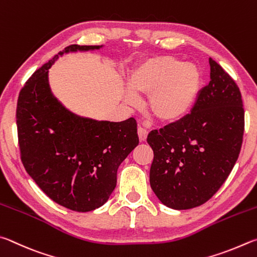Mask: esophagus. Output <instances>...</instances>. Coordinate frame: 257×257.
Wrapping results in <instances>:
<instances>
[{
	"label": "esophagus",
	"mask_w": 257,
	"mask_h": 257,
	"mask_svg": "<svg viewBox=\"0 0 257 257\" xmlns=\"http://www.w3.org/2000/svg\"><path fill=\"white\" fill-rule=\"evenodd\" d=\"M138 136H139V139H140L141 142L146 141L147 140V137H148V131H147L145 127H142V126H139Z\"/></svg>",
	"instance_id": "34e87169"
}]
</instances>
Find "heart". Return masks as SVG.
Returning <instances> with one entry per match:
<instances>
[{
    "mask_svg": "<svg viewBox=\"0 0 257 257\" xmlns=\"http://www.w3.org/2000/svg\"><path fill=\"white\" fill-rule=\"evenodd\" d=\"M201 74L192 63L183 64L173 57L147 60L128 75L125 101L137 105V96H148V109L157 119L173 123L185 117L194 103Z\"/></svg>",
    "mask_w": 257,
    "mask_h": 257,
    "instance_id": "1",
    "label": "heart"
}]
</instances>
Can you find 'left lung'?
<instances>
[{"label":"left lung","instance_id":"1","mask_svg":"<svg viewBox=\"0 0 257 257\" xmlns=\"http://www.w3.org/2000/svg\"><path fill=\"white\" fill-rule=\"evenodd\" d=\"M210 82L191 114L147 141L154 150L150 185L168 208L187 210L205 203L221 187L239 156L245 126L241 93L212 58Z\"/></svg>","mask_w":257,"mask_h":257}]
</instances>
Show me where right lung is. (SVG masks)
<instances>
[{
    "label": "right lung",
    "mask_w": 257,
    "mask_h": 257,
    "mask_svg": "<svg viewBox=\"0 0 257 257\" xmlns=\"http://www.w3.org/2000/svg\"><path fill=\"white\" fill-rule=\"evenodd\" d=\"M101 47H65L30 76L18 98V139L27 173L49 199L78 212L106 203L119 165L139 145L133 117L123 121L81 117L66 109L49 87L48 70L58 56Z\"/></svg>",
    "instance_id": "1"
}]
</instances>
